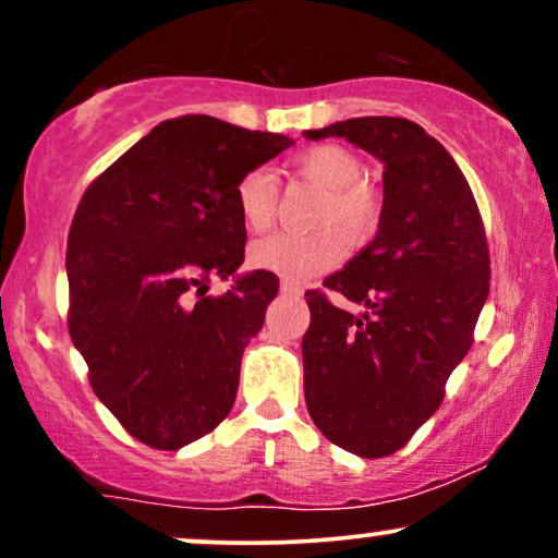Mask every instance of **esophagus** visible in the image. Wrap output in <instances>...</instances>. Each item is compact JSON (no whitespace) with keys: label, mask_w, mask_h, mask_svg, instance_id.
I'll return each mask as SVG.
<instances>
[{"label":"esophagus","mask_w":558,"mask_h":558,"mask_svg":"<svg viewBox=\"0 0 558 558\" xmlns=\"http://www.w3.org/2000/svg\"><path fill=\"white\" fill-rule=\"evenodd\" d=\"M280 291L283 293H291V296H299L301 293V286L293 283V280H280Z\"/></svg>","instance_id":"1"}]
</instances>
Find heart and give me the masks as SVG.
Instances as JSON below:
<instances>
[{"mask_svg":"<svg viewBox=\"0 0 558 558\" xmlns=\"http://www.w3.org/2000/svg\"><path fill=\"white\" fill-rule=\"evenodd\" d=\"M296 170L310 181L328 189V196L319 202L315 233H272L252 246L254 267L275 272L288 280L315 278L328 272L345 257L351 243L369 239L380 220V202L364 185V168L360 157L343 146H315L296 159ZM235 207L241 220L252 230H267L278 209V185L270 170H248L235 185ZM347 235L343 236L342 233Z\"/></svg>","mask_w":558,"mask_h":558,"instance_id":"1","label":"heart"}]
</instances>
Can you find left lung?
Returning <instances> with one entry per match:
<instances>
[{
  "label": "left lung",
  "mask_w": 558,
  "mask_h": 558,
  "mask_svg": "<svg viewBox=\"0 0 558 558\" xmlns=\"http://www.w3.org/2000/svg\"><path fill=\"white\" fill-rule=\"evenodd\" d=\"M383 162L375 239L325 278L360 312L306 291L304 399L319 433L362 459L412 438L444 401L490 291V257L464 172L440 141L403 118H351L319 131Z\"/></svg>",
  "instance_id": "obj_1"
}]
</instances>
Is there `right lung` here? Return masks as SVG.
Masks as SVG:
<instances>
[{
  "label": "right lung",
  "instance_id": "1",
  "mask_svg": "<svg viewBox=\"0 0 558 558\" xmlns=\"http://www.w3.org/2000/svg\"><path fill=\"white\" fill-rule=\"evenodd\" d=\"M293 138L209 114L151 128L83 194L68 235V328L99 401L141 444L175 451L235 401L241 356L278 278L239 275L235 185ZM234 275L222 298L213 277Z\"/></svg>",
  "mask_w": 558,
  "mask_h": 558
}]
</instances>
